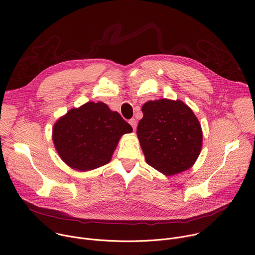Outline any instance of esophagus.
Wrapping results in <instances>:
<instances>
[{
	"label": "esophagus",
	"instance_id": "obj_1",
	"mask_svg": "<svg viewBox=\"0 0 255 255\" xmlns=\"http://www.w3.org/2000/svg\"><path fill=\"white\" fill-rule=\"evenodd\" d=\"M129 124L132 126L133 130H136V126H137V121L135 119H131L129 120Z\"/></svg>",
	"mask_w": 255,
	"mask_h": 255
}]
</instances>
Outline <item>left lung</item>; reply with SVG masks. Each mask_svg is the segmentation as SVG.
Here are the masks:
<instances>
[{
	"label": "left lung",
	"mask_w": 255,
	"mask_h": 255,
	"mask_svg": "<svg viewBox=\"0 0 255 255\" xmlns=\"http://www.w3.org/2000/svg\"><path fill=\"white\" fill-rule=\"evenodd\" d=\"M137 137L147 164L169 176L191 168L203 143L201 124L183 101L159 99L142 106Z\"/></svg>",
	"instance_id": "8db88e82"
}]
</instances>
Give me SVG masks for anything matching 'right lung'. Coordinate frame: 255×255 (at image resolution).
<instances>
[{"mask_svg":"<svg viewBox=\"0 0 255 255\" xmlns=\"http://www.w3.org/2000/svg\"><path fill=\"white\" fill-rule=\"evenodd\" d=\"M132 127L103 102L72 108L52 128L60 158L72 169L88 171L110 162L122 135Z\"/></svg>","mask_w":255,"mask_h":255,"instance_id":"right-lung-1","label":"right lung"}]
</instances>
